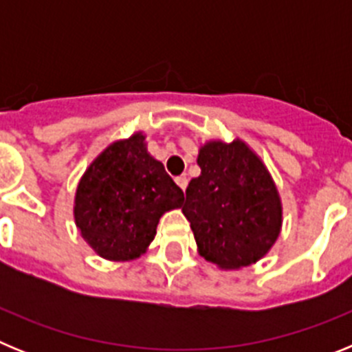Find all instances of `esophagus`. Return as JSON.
Returning <instances> with one entry per match:
<instances>
[{"label": "esophagus", "instance_id": "1", "mask_svg": "<svg viewBox=\"0 0 352 352\" xmlns=\"http://www.w3.org/2000/svg\"><path fill=\"white\" fill-rule=\"evenodd\" d=\"M176 183H178V186H179V188H182V190L185 192L186 185H188V179H186L185 176H179V178H176Z\"/></svg>", "mask_w": 352, "mask_h": 352}]
</instances>
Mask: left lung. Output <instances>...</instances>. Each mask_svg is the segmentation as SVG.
Returning a JSON list of instances; mask_svg holds the SVG:
<instances>
[{"instance_id": "left-lung-1", "label": "left lung", "mask_w": 352, "mask_h": 352, "mask_svg": "<svg viewBox=\"0 0 352 352\" xmlns=\"http://www.w3.org/2000/svg\"><path fill=\"white\" fill-rule=\"evenodd\" d=\"M201 176L186 188L182 211L199 254L238 270L268 254L280 234V195L268 169L243 141H210L199 149Z\"/></svg>"}]
</instances>
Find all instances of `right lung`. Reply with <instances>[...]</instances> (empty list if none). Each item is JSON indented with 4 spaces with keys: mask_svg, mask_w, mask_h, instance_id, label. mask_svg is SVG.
Returning <instances> with one entry per match:
<instances>
[{
    "mask_svg": "<svg viewBox=\"0 0 352 352\" xmlns=\"http://www.w3.org/2000/svg\"><path fill=\"white\" fill-rule=\"evenodd\" d=\"M182 204L183 190L148 153L138 132L91 162L77 185L74 219L98 256L130 261L153 241L162 214Z\"/></svg>",
    "mask_w": 352,
    "mask_h": 352,
    "instance_id": "1",
    "label": "right lung"
}]
</instances>
